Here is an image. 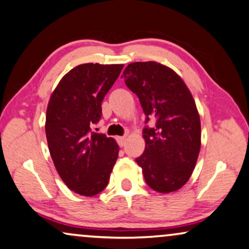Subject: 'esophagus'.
Listing matches in <instances>:
<instances>
[{"mask_svg": "<svg viewBox=\"0 0 249 249\" xmlns=\"http://www.w3.org/2000/svg\"><path fill=\"white\" fill-rule=\"evenodd\" d=\"M117 142H118V144L121 145V147H123V145H125V142H126V138H125V137H118Z\"/></svg>", "mask_w": 249, "mask_h": 249, "instance_id": "esophagus-1", "label": "esophagus"}]
</instances>
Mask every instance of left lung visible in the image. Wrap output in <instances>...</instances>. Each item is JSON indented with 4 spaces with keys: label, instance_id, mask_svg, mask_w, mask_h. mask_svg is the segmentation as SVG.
<instances>
[{
    "label": "left lung",
    "instance_id": "8db88e82",
    "mask_svg": "<svg viewBox=\"0 0 249 249\" xmlns=\"http://www.w3.org/2000/svg\"><path fill=\"white\" fill-rule=\"evenodd\" d=\"M122 78L138 95L145 123L157 118L155 127L143 128L145 148L135 161L152 190L177 191L190 178L200 151V117L191 92L173 69L156 61L132 62Z\"/></svg>",
    "mask_w": 249,
    "mask_h": 249
}]
</instances>
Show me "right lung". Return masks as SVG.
<instances>
[{
	"label": "right lung",
	"instance_id": "1",
	"mask_svg": "<svg viewBox=\"0 0 249 249\" xmlns=\"http://www.w3.org/2000/svg\"><path fill=\"white\" fill-rule=\"evenodd\" d=\"M124 65L83 64L60 79L46 109L45 134L55 170L65 184L92 197L107 187L118 158L115 139L91 132L101 102Z\"/></svg>",
	"mask_w": 249,
	"mask_h": 249
}]
</instances>
